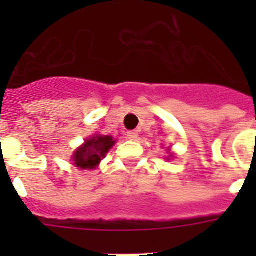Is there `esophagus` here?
I'll return each mask as SVG.
<instances>
[{
    "label": "esophagus",
    "instance_id": "esophagus-1",
    "mask_svg": "<svg viewBox=\"0 0 256 256\" xmlns=\"http://www.w3.org/2000/svg\"><path fill=\"white\" fill-rule=\"evenodd\" d=\"M126 136H128V140H136V138H138V132H128Z\"/></svg>",
    "mask_w": 256,
    "mask_h": 256
}]
</instances>
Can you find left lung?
<instances>
[{
	"label": "left lung",
	"instance_id": "left-lung-1",
	"mask_svg": "<svg viewBox=\"0 0 256 256\" xmlns=\"http://www.w3.org/2000/svg\"><path fill=\"white\" fill-rule=\"evenodd\" d=\"M170 156H171V154H170Z\"/></svg>",
	"mask_w": 256,
	"mask_h": 256
}]
</instances>
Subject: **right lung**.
<instances>
[{
    "instance_id": "right-lung-1",
    "label": "right lung",
    "mask_w": 256,
    "mask_h": 256,
    "mask_svg": "<svg viewBox=\"0 0 256 256\" xmlns=\"http://www.w3.org/2000/svg\"><path fill=\"white\" fill-rule=\"evenodd\" d=\"M114 144L116 142L108 136H92L90 140H85V144L77 148V152H74V164L77 168H81L82 170L96 168Z\"/></svg>"
}]
</instances>
